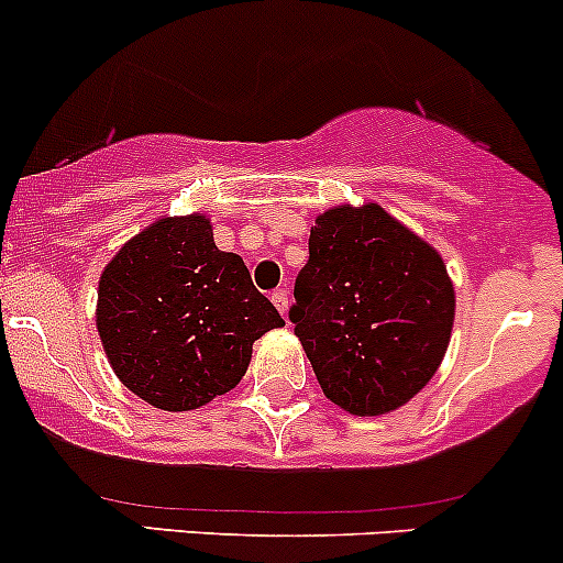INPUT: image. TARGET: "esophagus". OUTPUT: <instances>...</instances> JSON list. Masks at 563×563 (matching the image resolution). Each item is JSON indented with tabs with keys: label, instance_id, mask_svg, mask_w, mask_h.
<instances>
[{
	"label": "esophagus",
	"instance_id": "esophagus-1",
	"mask_svg": "<svg viewBox=\"0 0 563 563\" xmlns=\"http://www.w3.org/2000/svg\"><path fill=\"white\" fill-rule=\"evenodd\" d=\"M271 300H274L276 309L282 311V317H287V311H289V292H287V289H276V292L271 295Z\"/></svg>",
	"mask_w": 563,
	"mask_h": 563
}]
</instances>
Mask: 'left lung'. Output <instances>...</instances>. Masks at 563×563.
I'll return each instance as SVG.
<instances>
[{
  "label": "left lung",
  "mask_w": 563,
  "mask_h": 563,
  "mask_svg": "<svg viewBox=\"0 0 563 563\" xmlns=\"http://www.w3.org/2000/svg\"><path fill=\"white\" fill-rule=\"evenodd\" d=\"M289 320L324 396L376 417L411 401L442 366L455 287L442 254L379 202H344L311 224Z\"/></svg>",
  "instance_id": "obj_1"
}]
</instances>
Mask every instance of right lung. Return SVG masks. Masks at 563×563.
Returning a JSON list of instances; mask_svg holds the SVG:
<instances>
[{
	"label": "right lung",
	"mask_w": 563,
	"mask_h": 563,
	"mask_svg": "<svg viewBox=\"0 0 563 563\" xmlns=\"http://www.w3.org/2000/svg\"><path fill=\"white\" fill-rule=\"evenodd\" d=\"M282 324L239 254L213 243L206 213L156 219L113 254L97 287L110 368L165 411L200 409L233 390L254 341Z\"/></svg>",
	"instance_id": "obj_1"
}]
</instances>
